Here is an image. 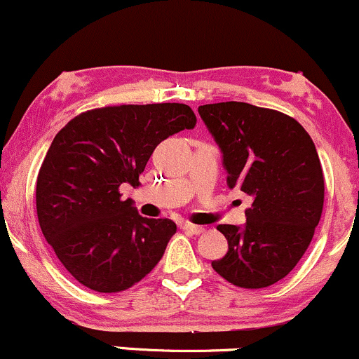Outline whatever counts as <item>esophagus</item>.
Wrapping results in <instances>:
<instances>
[{"mask_svg":"<svg viewBox=\"0 0 359 359\" xmlns=\"http://www.w3.org/2000/svg\"><path fill=\"white\" fill-rule=\"evenodd\" d=\"M182 229L185 233L189 234H201L204 231L203 226H197V224H191V222H185V224H182Z\"/></svg>","mask_w":359,"mask_h":359,"instance_id":"1","label":"esophagus"}]
</instances>
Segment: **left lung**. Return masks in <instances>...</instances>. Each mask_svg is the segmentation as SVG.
<instances>
[{"mask_svg": "<svg viewBox=\"0 0 359 359\" xmlns=\"http://www.w3.org/2000/svg\"><path fill=\"white\" fill-rule=\"evenodd\" d=\"M197 111L219 147L228 185L253 199L245 224L217 226L228 253L212 269L236 287L273 285L306 253L323 214L324 175L314 142L294 118L248 102Z\"/></svg>", "mask_w": 359, "mask_h": 359, "instance_id": "1", "label": "left lung"}]
</instances>
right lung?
Segmentation results:
<instances>
[{"instance_id":"obj_1","label":"right lung","mask_w":359,"mask_h":359,"mask_svg":"<svg viewBox=\"0 0 359 359\" xmlns=\"http://www.w3.org/2000/svg\"><path fill=\"white\" fill-rule=\"evenodd\" d=\"M194 125L187 104H123L86 111L55 135L36 179V214L77 282L113 294L160 262L175 222L140 216L119 187L140 185L156 145Z\"/></svg>"}]
</instances>
